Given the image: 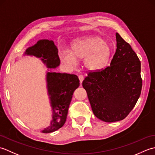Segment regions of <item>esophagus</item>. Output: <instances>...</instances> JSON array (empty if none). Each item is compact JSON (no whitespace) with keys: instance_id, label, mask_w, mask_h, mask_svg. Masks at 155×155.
I'll use <instances>...</instances> for the list:
<instances>
[{"instance_id":"1","label":"esophagus","mask_w":155,"mask_h":155,"mask_svg":"<svg viewBox=\"0 0 155 155\" xmlns=\"http://www.w3.org/2000/svg\"><path fill=\"white\" fill-rule=\"evenodd\" d=\"M78 78H79V81H80V83H81V84L83 83V80H84V77L83 75H81V74H80L79 76H78Z\"/></svg>"}]
</instances>
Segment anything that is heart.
Masks as SVG:
<instances>
[{"instance_id": "heart-1", "label": "heart", "mask_w": 155, "mask_h": 155, "mask_svg": "<svg viewBox=\"0 0 155 155\" xmlns=\"http://www.w3.org/2000/svg\"><path fill=\"white\" fill-rule=\"evenodd\" d=\"M110 48L103 38L98 37H87L74 42L71 51L64 49L59 54L61 61L68 67L77 64V58H84V65L88 70H101L108 63Z\"/></svg>"}]
</instances>
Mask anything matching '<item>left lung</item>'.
Segmentation results:
<instances>
[{"mask_svg":"<svg viewBox=\"0 0 155 155\" xmlns=\"http://www.w3.org/2000/svg\"><path fill=\"white\" fill-rule=\"evenodd\" d=\"M116 39L110 65L88 72L83 82L94 114L107 123L124 119L135 106L142 89L139 58L117 32Z\"/></svg>","mask_w":155,"mask_h":155,"instance_id":"1","label":"left lung"}]
</instances>
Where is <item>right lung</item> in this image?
<instances>
[{
    "label": "right lung",
    "instance_id": "add662e5",
    "mask_svg": "<svg viewBox=\"0 0 155 155\" xmlns=\"http://www.w3.org/2000/svg\"><path fill=\"white\" fill-rule=\"evenodd\" d=\"M24 54L40 58L48 68L46 81L52 115L50 125L41 132L52 133L64 124L72 94L75 89L79 87L80 81L75 74L51 71L58 67L61 63L58 48L52 40H39L35 45L28 47Z\"/></svg>",
    "mask_w": 155,
    "mask_h": 155
}]
</instances>
